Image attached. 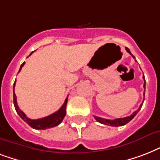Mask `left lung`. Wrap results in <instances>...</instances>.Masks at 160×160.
Listing matches in <instances>:
<instances>
[{
    "label": "left lung",
    "instance_id": "left-lung-1",
    "mask_svg": "<svg viewBox=\"0 0 160 160\" xmlns=\"http://www.w3.org/2000/svg\"><path fill=\"white\" fill-rule=\"evenodd\" d=\"M125 49H126L127 52H129V53L134 58V55L130 53V51H129V49L127 48V47H125ZM135 61H136V60H135ZM143 78H144V88H145V79H144V76ZM144 92H145V91H144ZM142 105H143V104H141V105H140V106H139V109H137L136 111H134V113L131 114V115H129V116H127V117H124V118H119V119H113V120H110V119H103V118H100V117L95 116V119H96L98 122H100V124H106V125H109V126H115V127L122 126V125H124V124H126L127 123H129V122L130 121V120H131V119H133L134 116H135V115H136L137 113L139 111V109H141Z\"/></svg>",
    "mask_w": 160,
    "mask_h": 160
}]
</instances>
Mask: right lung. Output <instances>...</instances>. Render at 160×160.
<instances>
[{"mask_svg":"<svg viewBox=\"0 0 160 160\" xmlns=\"http://www.w3.org/2000/svg\"><path fill=\"white\" fill-rule=\"evenodd\" d=\"M33 52H31V54ZM25 65V62L21 65V68L19 70V72L21 71V68L23 67V65ZM15 84H16V80H15V83H14L13 86V100H14V106L16 108V110L17 112V114L20 115L21 119H23L24 121L26 122L27 124L30 125L31 127H32L33 129H49V128H52V127L57 126L58 124H60L62 120L64 119L65 116V114H66V105H67V100L68 97L65 99V103L63 104V105L60 107V109L58 110V111L55 112L51 115H48V116L44 117V118H41V119H31L26 117V115L25 114L23 111H21V109H19L18 105H17V101H16V95L15 94V91H14V89H15Z\"/></svg>","mask_w":160,"mask_h":160,"instance_id":"add662e5","label":"right lung"}]
</instances>
